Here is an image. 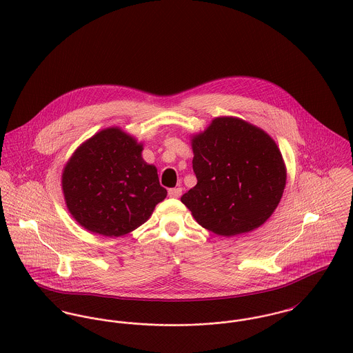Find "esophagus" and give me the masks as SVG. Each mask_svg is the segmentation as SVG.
I'll use <instances>...</instances> for the list:
<instances>
[{"label": "esophagus", "mask_w": 353, "mask_h": 353, "mask_svg": "<svg viewBox=\"0 0 353 353\" xmlns=\"http://www.w3.org/2000/svg\"><path fill=\"white\" fill-rule=\"evenodd\" d=\"M183 194V190L181 188H170L169 191H168V195L170 196V197H180Z\"/></svg>", "instance_id": "34e87169"}]
</instances>
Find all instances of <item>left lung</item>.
<instances>
[{
	"mask_svg": "<svg viewBox=\"0 0 353 353\" xmlns=\"http://www.w3.org/2000/svg\"><path fill=\"white\" fill-rule=\"evenodd\" d=\"M197 184L181 201L196 222L223 236L260 228L285 187V165L274 139L238 118H216L192 138Z\"/></svg>",
	"mask_w": 353,
	"mask_h": 353,
	"instance_id": "8db88e82",
	"label": "left lung"
}]
</instances>
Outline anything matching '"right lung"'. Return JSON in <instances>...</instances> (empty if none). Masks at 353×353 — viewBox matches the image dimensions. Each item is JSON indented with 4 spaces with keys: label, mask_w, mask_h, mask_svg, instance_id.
Instances as JSON below:
<instances>
[{
    "label": "right lung",
    "mask_w": 353,
    "mask_h": 353,
    "mask_svg": "<svg viewBox=\"0 0 353 353\" xmlns=\"http://www.w3.org/2000/svg\"><path fill=\"white\" fill-rule=\"evenodd\" d=\"M143 145L119 127L101 130L68 161L62 190L79 225L105 236L127 234L143 225L166 197L157 168L142 158Z\"/></svg>",
    "instance_id": "right-lung-1"
}]
</instances>
